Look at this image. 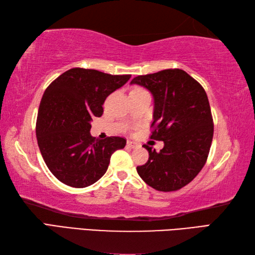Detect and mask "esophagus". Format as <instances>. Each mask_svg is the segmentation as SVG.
<instances>
[{
    "mask_svg": "<svg viewBox=\"0 0 255 255\" xmlns=\"http://www.w3.org/2000/svg\"><path fill=\"white\" fill-rule=\"evenodd\" d=\"M138 145H139V144H138L137 142L131 141V140H128V141H127V147H128V148L133 149V148H137Z\"/></svg>",
    "mask_w": 255,
    "mask_h": 255,
    "instance_id": "1",
    "label": "esophagus"
}]
</instances>
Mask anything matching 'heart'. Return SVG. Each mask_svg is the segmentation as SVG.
<instances>
[{
    "instance_id": "1",
    "label": "heart",
    "mask_w": 255,
    "mask_h": 255,
    "mask_svg": "<svg viewBox=\"0 0 255 255\" xmlns=\"http://www.w3.org/2000/svg\"><path fill=\"white\" fill-rule=\"evenodd\" d=\"M136 90H139V89H136Z\"/></svg>"
}]
</instances>
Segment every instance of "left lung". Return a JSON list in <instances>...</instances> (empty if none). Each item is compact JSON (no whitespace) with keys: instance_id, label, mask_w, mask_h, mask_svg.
I'll list each match as a JSON object with an SVG mask.
<instances>
[{"instance_id":"left-lung-1","label":"left lung","mask_w":255,"mask_h":255,"mask_svg":"<svg viewBox=\"0 0 255 255\" xmlns=\"http://www.w3.org/2000/svg\"><path fill=\"white\" fill-rule=\"evenodd\" d=\"M130 84L141 85L153 95L150 138L164 142L159 152L143 144L149 160L137 166L138 174L156 191H177L196 177L208 158L214 123L207 94L181 69L138 75Z\"/></svg>"}]
</instances>
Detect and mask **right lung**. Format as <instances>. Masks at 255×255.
Segmentation results:
<instances>
[{"label": "right lung", "instance_id": "add662e5", "mask_svg": "<svg viewBox=\"0 0 255 255\" xmlns=\"http://www.w3.org/2000/svg\"><path fill=\"white\" fill-rule=\"evenodd\" d=\"M130 77L73 68L46 89L36 123L38 147L48 169L63 184L92 185L106 173L112 154L125 148L126 139L100 140L90 130L92 119L103 115L106 97Z\"/></svg>", "mask_w": 255, "mask_h": 255}]
</instances>
